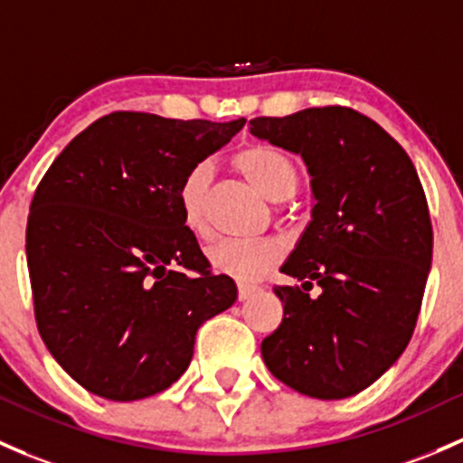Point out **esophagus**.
I'll return each instance as SVG.
<instances>
[{
  "mask_svg": "<svg viewBox=\"0 0 463 463\" xmlns=\"http://www.w3.org/2000/svg\"><path fill=\"white\" fill-rule=\"evenodd\" d=\"M255 293H257V286H246V284L237 286V299H240V301L250 299V297Z\"/></svg>",
  "mask_w": 463,
  "mask_h": 463,
  "instance_id": "obj_1",
  "label": "esophagus"
}]
</instances>
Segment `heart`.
<instances>
[{"label": "heart", "instance_id": "obj_1", "mask_svg": "<svg viewBox=\"0 0 463 463\" xmlns=\"http://www.w3.org/2000/svg\"><path fill=\"white\" fill-rule=\"evenodd\" d=\"M235 166L244 177L270 202H286L299 186V168L284 150L266 144H252L237 153ZM211 164H197L179 188V206H182L184 223L194 235L203 237L206 226V191L211 184ZM284 257V246L277 240L260 241H217L208 248V261L217 275L231 277L241 284L260 281Z\"/></svg>", "mask_w": 463, "mask_h": 463}]
</instances>
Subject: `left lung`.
<instances>
[{
  "label": "left lung",
  "instance_id": "obj_1",
  "mask_svg": "<svg viewBox=\"0 0 463 463\" xmlns=\"http://www.w3.org/2000/svg\"><path fill=\"white\" fill-rule=\"evenodd\" d=\"M250 133L301 155L317 202L281 266L301 286L272 288L284 319L261 357L301 395L353 397L397 362L415 330L432 261L424 188L406 150L353 109L255 117Z\"/></svg>",
  "mask_w": 463,
  "mask_h": 463
}]
</instances>
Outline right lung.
<instances>
[{"instance_id": "obj_1", "label": "right lung", "mask_w": 463, "mask_h": 463, "mask_svg": "<svg viewBox=\"0 0 463 463\" xmlns=\"http://www.w3.org/2000/svg\"><path fill=\"white\" fill-rule=\"evenodd\" d=\"M244 124L117 110L39 182L26 226L37 328L92 395L166 391L186 373L199 326L235 304V281L213 275L184 223L179 188Z\"/></svg>"}]
</instances>
